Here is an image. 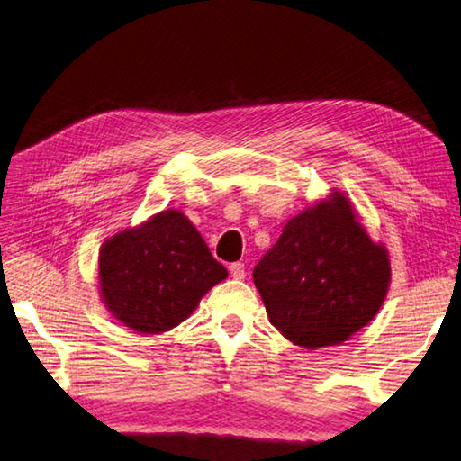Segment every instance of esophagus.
<instances>
[{"instance_id":"esophagus-1","label":"esophagus","mask_w":461,"mask_h":461,"mask_svg":"<svg viewBox=\"0 0 461 461\" xmlns=\"http://www.w3.org/2000/svg\"><path fill=\"white\" fill-rule=\"evenodd\" d=\"M229 271H230V275L234 276V279H245V275H247L245 263H232V265L229 267Z\"/></svg>"}]
</instances>
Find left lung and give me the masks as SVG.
I'll return each mask as SVG.
<instances>
[{"label": "left lung", "mask_w": 461, "mask_h": 461, "mask_svg": "<svg viewBox=\"0 0 461 461\" xmlns=\"http://www.w3.org/2000/svg\"><path fill=\"white\" fill-rule=\"evenodd\" d=\"M253 279L271 323L294 345L341 343L377 315L389 258L355 221L341 194L285 224Z\"/></svg>", "instance_id": "obj_1"}]
</instances>
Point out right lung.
Masks as SVG:
<instances>
[{"label": "right lung", "mask_w": 461, "mask_h": 461, "mask_svg": "<svg viewBox=\"0 0 461 461\" xmlns=\"http://www.w3.org/2000/svg\"><path fill=\"white\" fill-rule=\"evenodd\" d=\"M98 273L106 307L146 335L182 323L208 289L227 279V268L178 211L156 214L104 242Z\"/></svg>", "instance_id": "right-lung-1"}]
</instances>
